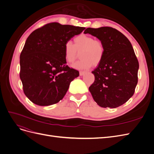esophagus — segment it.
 Returning <instances> with one entry per match:
<instances>
[{"instance_id":"esophagus-1","label":"esophagus","mask_w":154,"mask_h":154,"mask_svg":"<svg viewBox=\"0 0 154 154\" xmlns=\"http://www.w3.org/2000/svg\"><path fill=\"white\" fill-rule=\"evenodd\" d=\"M85 72H86L85 71H80V76H82V75H83V74H84Z\"/></svg>"}]
</instances>
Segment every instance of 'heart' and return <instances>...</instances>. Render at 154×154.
Masks as SVG:
<instances>
[{
	"mask_svg": "<svg viewBox=\"0 0 154 154\" xmlns=\"http://www.w3.org/2000/svg\"><path fill=\"white\" fill-rule=\"evenodd\" d=\"M74 44L71 41H67L63 46V54L66 61L72 63L80 52L81 59L73 65L77 69H87L92 64L98 65L103 59L105 48L103 43L94 37L81 34L74 38Z\"/></svg>",
	"mask_w": 154,
	"mask_h": 154,
	"instance_id": "heart-1",
	"label": "heart"
}]
</instances>
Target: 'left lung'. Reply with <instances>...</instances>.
Returning <instances> with one entry per match:
<instances>
[{
    "instance_id": "obj_1",
    "label": "left lung",
    "mask_w": 154,
    "mask_h": 154,
    "mask_svg": "<svg viewBox=\"0 0 154 154\" xmlns=\"http://www.w3.org/2000/svg\"><path fill=\"white\" fill-rule=\"evenodd\" d=\"M84 33L97 37L103 43V59L92 71L95 80L89 87L93 99L103 108H116L134 94L138 82L139 62L128 39L111 27H88Z\"/></svg>"
}]
</instances>
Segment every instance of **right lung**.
<instances>
[{"label": "right lung", "instance_id": "1", "mask_svg": "<svg viewBox=\"0 0 154 154\" xmlns=\"http://www.w3.org/2000/svg\"><path fill=\"white\" fill-rule=\"evenodd\" d=\"M85 28L49 23L32 32L20 56V78L25 95L40 106L63 99L79 71L66 65L63 46Z\"/></svg>", "mask_w": 154, "mask_h": 154}]
</instances>
